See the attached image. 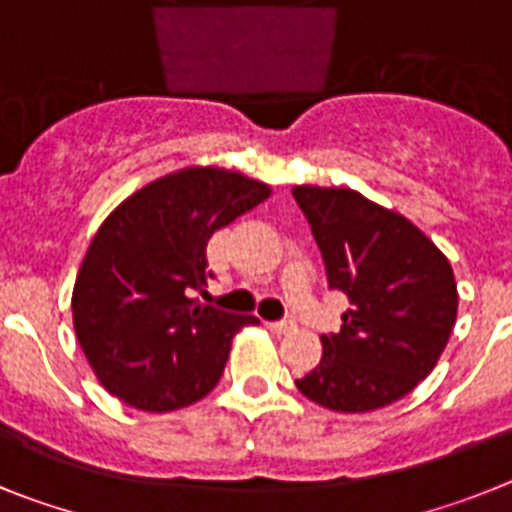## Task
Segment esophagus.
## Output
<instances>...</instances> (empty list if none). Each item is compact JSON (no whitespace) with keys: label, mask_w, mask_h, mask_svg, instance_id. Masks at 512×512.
Returning a JSON list of instances; mask_svg holds the SVG:
<instances>
[{"label":"esophagus","mask_w":512,"mask_h":512,"mask_svg":"<svg viewBox=\"0 0 512 512\" xmlns=\"http://www.w3.org/2000/svg\"><path fill=\"white\" fill-rule=\"evenodd\" d=\"M268 330L273 335H288L293 330V322H268Z\"/></svg>","instance_id":"34e87169"}]
</instances>
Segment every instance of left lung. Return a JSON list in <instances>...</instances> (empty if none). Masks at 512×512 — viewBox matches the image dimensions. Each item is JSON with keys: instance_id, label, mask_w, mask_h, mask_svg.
I'll return each instance as SVG.
<instances>
[{"instance_id": "left-lung-1", "label": "left lung", "mask_w": 512, "mask_h": 512, "mask_svg": "<svg viewBox=\"0 0 512 512\" xmlns=\"http://www.w3.org/2000/svg\"><path fill=\"white\" fill-rule=\"evenodd\" d=\"M327 283L348 296L322 361L296 381L335 412H371L410 394L451 337L459 291L451 262L410 219L350 188L296 185Z\"/></svg>"}]
</instances>
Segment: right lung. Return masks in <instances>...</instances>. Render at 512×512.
<instances>
[{"label": "right lung", "mask_w": 512, "mask_h": 512, "mask_svg": "<svg viewBox=\"0 0 512 512\" xmlns=\"http://www.w3.org/2000/svg\"><path fill=\"white\" fill-rule=\"evenodd\" d=\"M270 198L224 167H185L128 195L102 221L71 293L74 332L97 381L144 412H172L219 384L231 340L257 317L193 299L208 286L206 244Z\"/></svg>", "instance_id": "obj_1"}]
</instances>
